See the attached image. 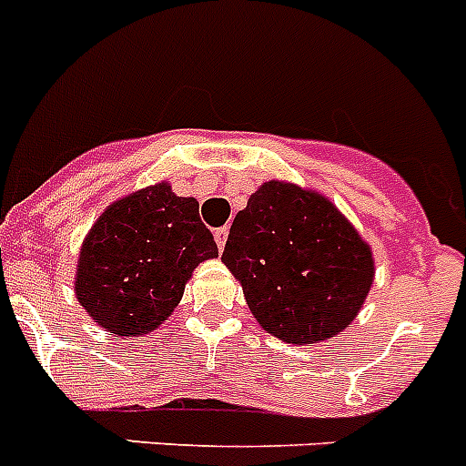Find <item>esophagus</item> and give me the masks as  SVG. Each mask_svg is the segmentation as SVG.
<instances>
[{"mask_svg":"<svg viewBox=\"0 0 466 466\" xmlns=\"http://www.w3.org/2000/svg\"><path fill=\"white\" fill-rule=\"evenodd\" d=\"M214 240H217V245H218V249H224V245H226V240H228V228H217L214 230Z\"/></svg>","mask_w":466,"mask_h":466,"instance_id":"esophagus-1","label":"esophagus"}]
</instances>
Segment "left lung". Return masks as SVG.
<instances>
[{
	"mask_svg": "<svg viewBox=\"0 0 466 466\" xmlns=\"http://www.w3.org/2000/svg\"><path fill=\"white\" fill-rule=\"evenodd\" d=\"M224 264L249 311L288 344H318L349 328L375 276L372 252L323 195L268 181L236 214Z\"/></svg>",
	"mask_w": 466,
	"mask_h": 466,
	"instance_id": "obj_1",
	"label": "left lung"
}]
</instances>
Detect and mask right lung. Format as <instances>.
<instances>
[{"label":"right lung","mask_w":466,"mask_h":466,"mask_svg":"<svg viewBox=\"0 0 466 466\" xmlns=\"http://www.w3.org/2000/svg\"><path fill=\"white\" fill-rule=\"evenodd\" d=\"M214 257L217 242L198 200L150 186L113 202L89 230L75 292L113 335H146L181 301L195 266Z\"/></svg>","instance_id":"add662e5"}]
</instances>
